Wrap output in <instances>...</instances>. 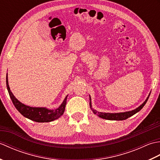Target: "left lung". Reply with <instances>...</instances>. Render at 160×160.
Listing matches in <instances>:
<instances>
[{"mask_svg": "<svg viewBox=\"0 0 160 160\" xmlns=\"http://www.w3.org/2000/svg\"><path fill=\"white\" fill-rule=\"evenodd\" d=\"M149 96H150V93H149L148 96L147 97V99L142 103L140 107H138L137 108H135L134 110H132L130 111H127V112H123V113H102V112H98L96 110L93 109L92 108V105H91V97L89 96V100H90V108L92 110L94 114H96L98 115V117H100L101 118L105 119V120H124L127 119L128 118L131 117L132 115H133L136 113H138V111H140L142 108L144 107V105L147 103V102Z\"/></svg>", "mask_w": 160, "mask_h": 160, "instance_id": "8db88e82", "label": "left lung"}]
</instances>
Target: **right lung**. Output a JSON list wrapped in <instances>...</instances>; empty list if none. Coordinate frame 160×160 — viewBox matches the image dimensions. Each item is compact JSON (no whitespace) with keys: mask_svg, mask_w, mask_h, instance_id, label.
<instances>
[{"mask_svg":"<svg viewBox=\"0 0 160 160\" xmlns=\"http://www.w3.org/2000/svg\"><path fill=\"white\" fill-rule=\"evenodd\" d=\"M6 84L10 98H11L13 105L24 117L37 122H49L56 120L63 115L64 109H65L67 98L68 96L65 97L62 103L56 109H49L46 107H32L20 102L13 96L11 90H10L8 84V73L6 76Z\"/></svg>","mask_w":160,"mask_h":160,"instance_id":"1","label":"right lung"}]
</instances>
